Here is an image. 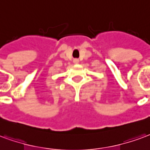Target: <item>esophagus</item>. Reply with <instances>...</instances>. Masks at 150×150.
Segmentation results:
<instances>
[{
	"instance_id": "34e87169",
	"label": "esophagus",
	"mask_w": 150,
	"mask_h": 150,
	"mask_svg": "<svg viewBox=\"0 0 150 150\" xmlns=\"http://www.w3.org/2000/svg\"><path fill=\"white\" fill-rule=\"evenodd\" d=\"M74 63H75V64H78V63H79V60H78V59H74Z\"/></svg>"
}]
</instances>
